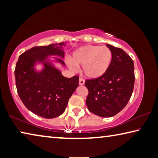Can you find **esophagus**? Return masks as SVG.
<instances>
[{
  "instance_id": "esophagus-1",
  "label": "esophagus",
  "mask_w": 158,
  "mask_h": 158,
  "mask_svg": "<svg viewBox=\"0 0 158 158\" xmlns=\"http://www.w3.org/2000/svg\"><path fill=\"white\" fill-rule=\"evenodd\" d=\"M84 80L82 78H80L79 79V84L80 85H83L84 84Z\"/></svg>"
}]
</instances>
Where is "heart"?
Masks as SVG:
<instances>
[{
	"label": "heart",
	"mask_w": 158,
	"mask_h": 158,
	"mask_svg": "<svg viewBox=\"0 0 158 158\" xmlns=\"http://www.w3.org/2000/svg\"><path fill=\"white\" fill-rule=\"evenodd\" d=\"M112 58L113 55L109 47L88 45L74 52L67 64L74 71L77 69V66L82 65V73L87 78L95 79L107 72Z\"/></svg>",
	"instance_id": "b5f03b06"
}]
</instances>
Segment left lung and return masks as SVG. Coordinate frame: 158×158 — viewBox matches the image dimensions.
I'll return each instance as SVG.
<instances>
[{
  "label": "left lung",
  "mask_w": 158,
  "mask_h": 158,
  "mask_svg": "<svg viewBox=\"0 0 158 158\" xmlns=\"http://www.w3.org/2000/svg\"><path fill=\"white\" fill-rule=\"evenodd\" d=\"M113 58L107 72L100 78L88 79L86 105L97 116L111 117L119 113L128 102L135 84V67L132 58L121 48L106 44Z\"/></svg>",
  "instance_id": "obj_1"
}]
</instances>
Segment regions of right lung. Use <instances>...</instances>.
<instances>
[{
    "label": "right lung",
    "instance_id": "right-lung-1",
    "mask_svg": "<svg viewBox=\"0 0 158 158\" xmlns=\"http://www.w3.org/2000/svg\"><path fill=\"white\" fill-rule=\"evenodd\" d=\"M65 42L35 47L21 54L16 64L15 75L18 95L23 105L35 114L45 118L59 116L65 110L68 100L79 85V77L67 78L49 59L57 56L56 62L65 66L62 58ZM44 68L36 71V63Z\"/></svg>",
    "mask_w": 158,
    "mask_h": 158
}]
</instances>
